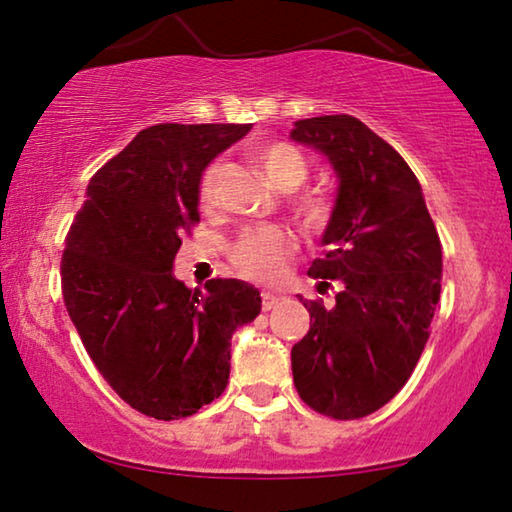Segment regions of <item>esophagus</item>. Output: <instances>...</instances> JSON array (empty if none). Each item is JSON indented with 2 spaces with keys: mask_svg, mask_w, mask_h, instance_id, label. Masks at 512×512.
I'll use <instances>...</instances> for the list:
<instances>
[{
  "mask_svg": "<svg viewBox=\"0 0 512 512\" xmlns=\"http://www.w3.org/2000/svg\"><path fill=\"white\" fill-rule=\"evenodd\" d=\"M280 299H282V296L273 294V292H262V308L264 310H273L280 303Z\"/></svg>",
  "mask_w": 512,
  "mask_h": 512,
  "instance_id": "obj_1",
  "label": "esophagus"
}]
</instances>
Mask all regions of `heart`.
I'll return each mask as SVG.
<instances>
[{"label": "heart", "mask_w": 512, "mask_h": 512, "mask_svg": "<svg viewBox=\"0 0 512 512\" xmlns=\"http://www.w3.org/2000/svg\"><path fill=\"white\" fill-rule=\"evenodd\" d=\"M257 163L262 165L266 177L280 190H294L308 177V158L292 142H271L257 149ZM223 165L211 163L200 179V200L204 207L216 202L218 177ZM296 218L312 232L324 230L333 218V197L319 188L303 190L292 202ZM292 248V239L280 227H255L239 236L232 248V262L243 276L271 282L276 280L285 266V257Z\"/></svg>", "instance_id": "obj_1"}]
</instances>
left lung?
I'll return each instance as SVG.
<instances>
[{
  "mask_svg": "<svg viewBox=\"0 0 512 512\" xmlns=\"http://www.w3.org/2000/svg\"><path fill=\"white\" fill-rule=\"evenodd\" d=\"M294 142L329 158L338 197L308 276L338 282L333 308L303 301L310 331L292 347L294 384L319 414L352 421L407 384L430 338L441 243L421 183L391 144L349 114L296 121Z\"/></svg>",
  "mask_w": 512,
  "mask_h": 512,
  "instance_id": "8db88e82",
  "label": "left lung"
}]
</instances>
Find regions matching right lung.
Returning a JSON list of instances; mask_svg holds the SVG:
<instances>
[{"label":"right lung","mask_w":512,"mask_h":512,"mask_svg":"<svg viewBox=\"0 0 512 512\" xmlns=\"http://www.w3.org/2000/svg\"><path fill=\"white\" fill-rule=\"evenodd\" d=\"M250 124H156L108 160L87 186L61 257L68 317L121 400L174 421L220 398L232 335L262 310L243 280L207 294L172 276L181 234L200 220L207 165Z\"/></svg>","instance_id":"obj_1"}]
</instances>
